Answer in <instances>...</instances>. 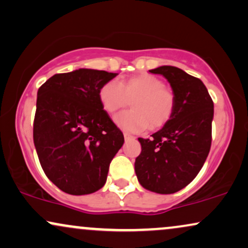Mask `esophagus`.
Segmentation results:
<instances>
[{"instance_id":"1","label":"esophagus","mask_w":248,"mask_h":248,"mask_svg":"<svg viewBox=\"0 0 248 248\" xmlns=\"http://www.w3.org/2000/svg\"><path fill=\"white\" fill-rule=\"evenodd\" d=\"M124 140H129V139H134L133 135L128 134V133H124Z\"/></svg>"}]
</instances>
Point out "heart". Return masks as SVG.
<instances>
[{
  "label": "heart",
  "instance_id": "b5f03b06",
  "mask_svg": "<svg viewBox=\"0 0 248 248\" xmlns=\"http://www.w3.org/2000/svg\"><path fill=\"white\" fill-rule=\"evenodd\" d=\"M99 101L108 114L117 113L131 101L133 109L114 118L119 127L131 133L143 131L149 126H162L175 106L174 93L164 87L160 79L150 74L135 75L120 82L108 81L99 90Z\"/></svg>",
  "mask_w": 248,
  "mask_h": 248
}]
</instances>
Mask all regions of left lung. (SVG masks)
I'll list each match as a JSON object with an SVG mask.
<instances>
[{
    "instance_id": "left-lung-1",
    "label": "left lung",
    "mask_w": 248,
    "mask_h": 248,
    "mask_svg": "<svg viewBox=\"0 0 248 248\" xmlns=\"http://www.w3.org/2000/svg\"><path fill=\"white\" fill-rule=\"evenodd\" d=\"M149 72L161 74L175 96L174 111L150 139H139L142 152L135 160L140 186L169 194L193 181L205 164L212 144L214 104L202 81L175 66Z\"/></svg>"
}]
</instances>
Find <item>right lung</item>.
I'll use <instances>...</instances> for the list:
<instances>
[{
    "label": "right lung",
    "mask_w": 248,
    "mask_h": 248,
    "mask_svg": "<svg viewBox=\"0 0 248 248\" xmlns=\"http://www.w3.org/2000/svg\"><path fill=\"white\" fill-rule=\"evenodd\" d=\"M117 73L79 68L55 74L37 90L33 140L43 171L68 194L96 192L124 145L121 130L99 101Z\"/></svg>",
    "instance_id": "add662e5"
}]
</instances>
